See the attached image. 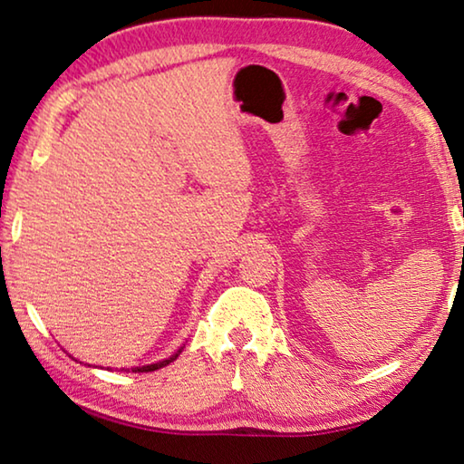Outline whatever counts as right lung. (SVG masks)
<instances>
[{
    "instance_id": "add662e5",
    "label": "right lung",
    "mask_w": 464,
    "mask_h": 464,
    "mask_svg": "<svg viewBox=\"0 0 464 464\" xmlns=\"http://www.w3.org/2000/svg\"><path fill=\"white\" fill-rule=\"evenodd\" d=\"M179 352H182V348H179L174 356H169L168 360H161V362H155V364H147V366H137V368H130L132 372H151V371H157V368H163L168 366L169 362H174V360L179 356Z\"/></svg>"
}]
</instances>
